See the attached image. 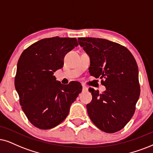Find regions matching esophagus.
Returning <instances> with one entry per match:
<instances>
[{
  "label": "esophagus",
  "mask_w": 153,
  "mask_h": 153,
  "mask_svg": "<svg viewBox=\"0 0 153 153\" xmlns=\"http://www.w3.org/2000/svg\"><path fill=\"white\" fill-rule=\"evenodd\" d=\"M82 91H88V88L84 85H82Z\"/></svg>",
  "instance_id": "34e87169"
}]
</instances>
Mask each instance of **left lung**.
I'll list each match as a JSON object with an SVG mask.
<instances>
[{
	"mask_svg": "<svg viewBox=\"0 0 153 153\" xmlns=\"http://www.w3.org/2000/svg\"><path fill=\"white\" fill-rule=\"evenodd\" d=\"M90 56L89 72L100 78L106 90L90 88L92 96L87 110L91 121L100 130L115 133L132 118L140 96L138 68L132 53L125 46L100 38H78Z\"/></svg>",
	"mask_w": 153,
	"mask_h": 153,
	"instance_id": "left-lung-1",
	"label": "left lung"
}]
</instances>
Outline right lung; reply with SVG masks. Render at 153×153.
<instances>
[{
    "label": "right lung",
    "instance_id": "obj_1",
    "mask_svg": "<svg viewBox=\"0 0 153 153\" xmlns=\"http://www.w3.org/2000/svg\"><path fill=\"white\" fill-rule=\"evenodd\" d=\"M78 45L75 38H46L29 46L17 62L15 87L24 113L32 125L50 129L68 114L82 92L77 81L63 85L53 73L61 68L68 52Z\"/></svg>",
    "mask_w": 153,
    "mask_h": 153
}]
</instances>
